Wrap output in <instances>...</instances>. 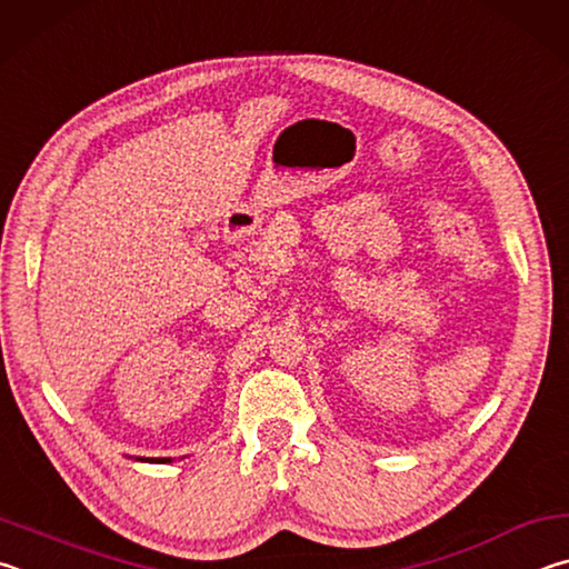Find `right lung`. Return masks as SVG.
I'll use <instances>...</instances> for the list:
<instances>
[{"instance_id": "right-lung-1", "label": "right lung", "mask_w": 569, "mask_h": 569, "mask_svg": "<svg viewBox=\"0 0 569 569\" xmlns=\"http://www.w3.org/2000/svg\"><path fill=\"white\" fill-rule=\"evenodd\" d=\"M152 462H167V460H152Z\"/></svg>"}]
</instances>
